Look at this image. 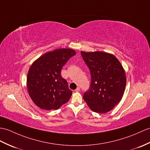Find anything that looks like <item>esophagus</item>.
I'll return each mask as SVG.
<instances>
[{"instance_id":"obj_1","label":"esophagus","mask_w":150,"mask_h":150,"mask_svg":"<svg viewBox=\"0 0 150 150\" xmlns=\"http://www.w3.org/2000/svg\"><path fill=\"white\" fill-rule=\"evenodd\" d=\"M79 91H80V88H76V89L75 90V92H79Z\"/></svg>"}]
</instances>
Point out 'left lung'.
I'll list each match as a JSON object with an SVG mask.
<instances>
[{"label":"left lung","instance_id":"1","mask_svg":"<svg viewBox=\"0 0 150 150\" xmlns=\"http://www.w3.org/2000/svg\"><path fill=\"white\" fill-rule=\"evenodd\" d=\"M91 74L89 88L83 98L97 113L109 112L120 102L126 87L122 65L114 55L103 52H81Z\"/></svg>","mask_w":150,"mask_h":150}]
</instances>
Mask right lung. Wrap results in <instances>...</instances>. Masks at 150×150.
I'll return each mask as SVG.
<instances>
[{"instance_id":"right-lung-1","label":"right lung","mask_w":150,"mask_h":150,"mask_svg":"<svg viewBox=\"0 0 150 150\" xmlns=\"http://www.w3.org/2000/svg\"><path fill=\"white\" fill-rule=\"evenodd\" d=\"M75 52L61 48L47 52L33 62L27 74V87L33 102L44 110H55L67 103L72 91L61 76V69Z\"/></svg>"}]
</instances>
